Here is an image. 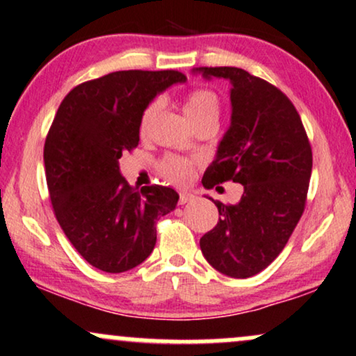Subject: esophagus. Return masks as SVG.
Instances as JSON below:
<instances>
[{
  "instance_id": "esophagus-1",
  "label": "esophagus",
  "mask_w": 356,
  "mask_h": 356,
  "mask_svg": "<svg viewBox=\"0 0 356 356\" xmlns=\"http://www.w3.org/2000/svg\"><path fill=\"white\" fill-rule=\"evenodd\" d=\"M191 200H193L191 193H179V200H178L179 204H186L188 201H191Z\"/></svg>"
}]
</instances>
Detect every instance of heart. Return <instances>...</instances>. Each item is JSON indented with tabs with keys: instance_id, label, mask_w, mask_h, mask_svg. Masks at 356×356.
I'll return each mask as SVG.
<instances>
[{
	"instance_id": "1",
	"label": "heart",
	"mask_w": 356,
	"mask_h": 356,
	"mask_svg": "<svg viewBox=\"0 0 356 356\" xmlns=\"http://www.w3.org/2000/svg\"><path fill=\"white\" fill-rule=\"evenodd\" d=\"M161 108V100L155 99L152 100L147 107L143 108L142 117H140V134L145 135L150 129L152 122L155 120L156 113ZM219 111H221V105H219L218 95L209 89H195L186 95L185 99V112L190 120L195 125L201 124L204 120H218ZM193 171H195V161L186 160V158L179 156H166L160 161V173L163 175L166 179H170L171 183H177V185H185L190 181L193 177Z\"/></svg>"
}]
</instances>
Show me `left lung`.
Returning a JSON list of instances; mask_svg holds the SVG:
<instances>
[{"instance_id":"left-lung-1","label":"left lung","mask_w":356,"mask_h":356,"mask_svg":"<svg viewBox=\"0 0 356 356\" xmlns=\"http://www.w3.org/2000/svg\"><path fill=\"white\" fill-rule=\"evenodd\" d=\"M229 79L231 127L203 177L204 188L241 183L236 204L216 201L219 221L200 239L206 261L221 274L245 279L282 252L305 209L312 147L291 99L239 67H198Z\"/></svg>"}]
</instances>
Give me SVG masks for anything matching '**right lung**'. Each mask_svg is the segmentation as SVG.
Masks as SVG:
<instances>
[{
    "mask_svg": "<svg viewBox=\"0 0 356 356\" xmlns=\"http://www.w3.org/2000/svg\"><path fill=\"white\" fill-rule=\"evenodd\" d=\"M178 71H117L65 95L44 143L56 219L76 251L104 272L134 269L150 256L156 221L173 211L168 186L131 188L118 158L140 142V117L158 92L185 82Z\"/></svg>",
    "mask_w": 356,
    "mask_h": 356,
    "instance_id": "obj_1",
    "label": "right lung"
}]
</instances>
